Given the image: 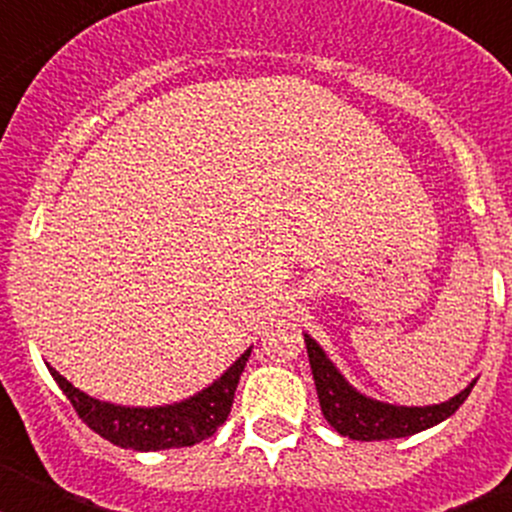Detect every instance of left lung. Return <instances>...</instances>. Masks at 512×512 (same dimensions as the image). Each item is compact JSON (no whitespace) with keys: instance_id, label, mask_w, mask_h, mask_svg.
I'll use <instances>...</instances> for the list:
<instances>
[{"instance_id":"1","label":"left lung","mask_w":512,"mask_h":512,"mask_svg":"<svg viewBox=\"0 0 512 512\" xmlns=\"http://www.w3.org/2000/svg\"><path fill=\"white\" fill-rule=\"evenodd\" d=\"M305 346L325 420L341 436L354 438V441H387V438H405L428 431L433 425L451 418L477 382V379H472L459 395L449 397L446 402H438V405H423V408H418V405H410V408L408 405H392V402H382L356 390L354 384L338 372V366L328 359L323 346L307 333Z\"/></svg>"}]
</instances>
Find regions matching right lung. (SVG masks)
I'll list each match as a JSON object with an SVG mask.
<instances>
[{
	"label": "right lung",
	"mask_w": 512,
	"mask_h": 512,
	"mask_svg": "<svg viewBox=\"0 0 512 512\" xmlns=\"http://www.w3.org/2000/svg\"><path fill=\"white\" fill-rule=\"evenodd\" d=\"M248 356H251V348H246L215 382L207 384L197 395L171 402V405H156V408H130V405L97 400L61 377L53 366H48V372L56 379L63 395L69 397L79 418L94 433L120 449L164 451L205 441L228 420L235 387L246 369Z\"/></svg>",
	"instance_id": "1"
}]
</instances>
